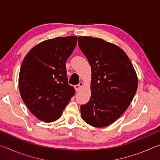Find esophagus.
Segmentation results:
<instances>
[{
  "label": "esophagus",
  "mask_w": 160,
  "mask_h": 160,
  "mask_svg": "<svg viewBox=\"0 0 160 160\" xmlns=\"http://www.w3.org/2000/svg\"><path fill=\"white\" fill-rule=\"evenodd\" d=\"M83 85H84V83H83L82 82H80V83L78 84V85L75 86V90H76V91H79V90H80V89H81V88H82Z\"/></svg>",
  "instance_id": "1"
}]
</instances>
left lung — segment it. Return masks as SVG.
<instances>
[{"label": "left lung", "instance_id": "1", "mask_svg": "<svg viewBox=\"0 0 160 160\" xmlns=\"http://www.w3.org/2000/svg\"><path fill=\"white\" fill-rule=\"evenodd\" d=\"M78 46L91 66V97L81 116L97 128L110 125L128 109L136 93L138 77L120 47L99 38L78 37Z\"/></svg>", "mask_w": 160, "mask_h": 160}]
</instances>
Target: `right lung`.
Listing matches in <instances>:
<instances>
[{
    "label": "right lung",
    "instance_id": "add662e5",
    "mask_svg": "<svg viewBox=\"0 0 160 160\" xmlns=\"http://www.w3.org/2000/svg\"><path fill=\"white\" fill-rule=\"evenodd\" d=\"M77 39L70 36L45 40L32 48L22 63L21 97L29 110L44 122L58 120L75 94L68 84L66 63Z\"/></svg>",
    "mask_w": 160,
    "mask_h": 160
}]
</instances>
